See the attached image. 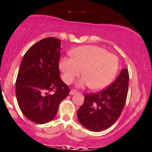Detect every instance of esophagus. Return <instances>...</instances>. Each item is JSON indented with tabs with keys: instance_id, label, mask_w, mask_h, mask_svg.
I'll use <instances>...</instances> for the list:
<instances>
[{
	"instance_id": "esophagus-1",
	"label": "esophagus",
	"mask_w": 152,
	"mask_h": 152,
	"mask_svg": "<svg viewBox=\"0 0 152 152\" xmlns=\"http://www.w3.org/2000/svg\"><path fill=\"white\" fill-rule=\"evenodd\" d=\"M77 91L76 90H74V89H72V90H70V92H69V94H71V95H72V94H75V93H77Z\"/></svg>"
}]
</instances>
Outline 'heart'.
<instances>
[{"label": "heart", "mask_w": 152, "mask_h": 152, "mask_svg": "<svg viewBox=\"0 0 152 152\" xmlns=\"http://www.w3.org/2000/svg\"><path fill=\"white\" fill-rule=\"evenodd\" d=\"M71 55L60 64L62 80L67 84L72 83L83 69L84 77L77 82L78 86L102 90L111 83L118 70V58L99 46H80L71 51Z\"/></svg>", "instance_id": "heart-1"}]
</instances>
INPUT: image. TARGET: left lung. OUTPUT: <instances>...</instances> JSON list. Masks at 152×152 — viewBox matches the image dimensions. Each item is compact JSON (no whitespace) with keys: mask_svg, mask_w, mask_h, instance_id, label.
I'll return each mask as SVG.
<instances>
[{"mask_svg":"<svg viewBox=\"0 0 152 152\" xmlns=\"http://www.w3.org/2000/svg\"><path fill=\"white\" fill-rule=\"evenodd\" d=\"M129 85L128 69H122L115 82L96 93H87L77 110L81 124L93 132L108 129L115 124L125 105Z\"/></svg>","mask_w":152,"mask_h":152,"instance_id":"1","label":"left lung"}]
</instances>
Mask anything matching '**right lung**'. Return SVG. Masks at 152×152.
Wrapping results in <instances>:
<instances>
[{
  "instance_id": "obj_1",
  "label": "right lung",
  "mask_w": 152,
  "mask_h": 152,
  "mask_svg": "<svg viewBox=\"0 0 152 152\" xmlns=\"http://www.w3.org/2000/svg\"><path fill=\"white\" fill-rule=\"evenodd\" d=\"M60 39L45 37L28 49L20 66L15 83L18 103L25 117L36 124L54 118L70 92L60 77Z\"/></svg>"
}]
</instances>
